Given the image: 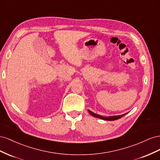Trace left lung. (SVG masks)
<instances>
[{"mask_svg":"<svg viewBox=\"0 0 160 160\" xmlns=\"http://www.w3.org/2000/svg\"><path fill=\"white\" fill-rule=\"evenodd\" d=\"M88 112L91 115L94 117H97V118H101V119H103V120H107V121H115V120H117V119H118V118H121V117H122L123 116H125L127 113L125 114H123V115H117V116H111V117H102V116H100L99 115H97V114H95L93 112L90 111L88 110Z\"/></svg>","mask_w":160,"mask_h":160,"instance_id":"1","label":"left lung"}]
</instances>
